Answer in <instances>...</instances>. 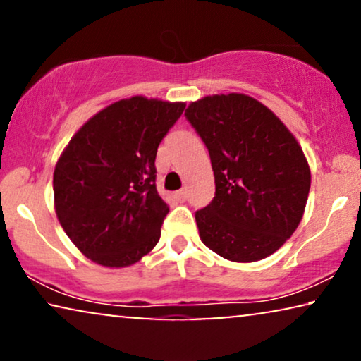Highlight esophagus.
I'll return each instance as SVG.
<instances>
[{
    "label": "esophagus",
    "mask_w": 361,
    "mask_h": 361,
    "mask_svg": "<svg viewBox=\"0 0 361 361\" xmlns=\"http://www.w3.org/2000/svg\"><path fill=\"white\" fill-rule=\"evenodd\" d=\"M176 197H177V199H179L180 202H184V200L187 199V190H185V189L177 190V192H176Z\"/></svg>",
    "instance_id": "esophagus-1"
}]
</instances>
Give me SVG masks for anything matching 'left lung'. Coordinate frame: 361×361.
I'll return each mask as SVG.
<instances>
[{"instance_id":"1","label":"left lung","mask_w":361,"mask_h":361,"mask_svg":"<svg viewBox=\"0 0 361 361\" xmlns=\"http://www.w3.org/2000/svg\"><path fill=\"white\" fill-rule=\"evenodd\" d=\"M187 120L210 154L215 197L195 212L202 243L221 258H268L302 220L310 169L283 121L243 93L192 102Z\"/></svg>"}]
</instances>
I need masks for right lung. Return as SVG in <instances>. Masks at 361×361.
<instances>
[{
    "instance_id": "right-lung-1",
    "label": "right lung",
    "mask_w": 361,
    "mask_h": 361,
    "mask_svg": "<svg viewBox=\"0 0 361 361\" xmlns=\"http://www.w3.org/2000/svg\"><path fill=\"white\" fill-rule=\"evenodd\" d=\"M185 103L131 97L93 115L54 171V207L72 243L105 268L154 248L169 207L156 190L157 146Z\"/></svg>"
}]
</instances>
